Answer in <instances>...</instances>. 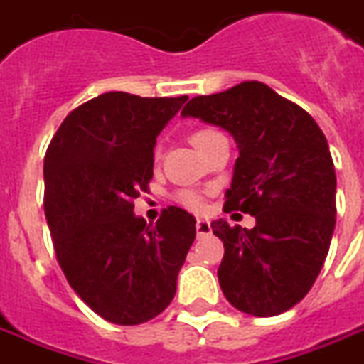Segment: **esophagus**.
<instances>
[{
	"label": "esophagus",
	"instance_id": "obj_1",
	"mask_svg": "<svg viewBox=\"0 0 364 364\" xmlns=\"http://www.w3.org/2000/svg\"><path fill=\"white\" fill-rule=\"evenodd\" d=\"M196 232L199 237H203V235H208V233H210V222L205 220V218H197Z\"/></svg>",
	"mask_w": 364,
	"mask_h": 364
}]
</instances>
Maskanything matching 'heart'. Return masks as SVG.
I'll return each mask as SVG.
<instances>
[{"label":"heart","mask_w":364,"mask_h":364,"mask_svg":"<svg viewBox=\"0 0 364 364\" xmlns=\"http://www.w3.org/2000/svg\"><path fill=\"white\" fill-rule=\"evenodd\" d=\"M213 134H216V131H210V129H201V131H196L191 132L190 136V142L196 146V148H199L207 138H210ZM174 199L182 205V207L190 208V210H203V207H205V203H203L201 196L199 193H196V191H190V190H182L178 191L176 196H174Z\"/></svg>","instance_id":"obj_1"}]
</instances>
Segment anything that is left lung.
<instances>
[{
	"mask_svg": "<svg viewBox=\"0 0 364 364\" xmlns=\"http://www.w3.org/2000/svg\"><path fill=\"white\" fill-rule=\"evenodd\" d=\"M233 136L239 157L224 208L256 218L252 230L210 224L224 243L218 281L243 314L273 317L314 287L336 224V174L311 115L260 81L196 97L182 109Z\"/></svg>",
	"mask_w": 364,
	"mask_h": 364,
	"instance_id": "left-lung-1",
	"label": "left lung"
}]
</instances>
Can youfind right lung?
Listing matches in <instances>:
<instances>
[{
    "label": "right lung",
    "instance_id": "1",
    "mask_svg": "<svg viewBox=\"0 0 364 364\" xmlns=\"http://www.w3.org/2000/svg\"><path fill=\"white\" fill-rule=\"evenodd\" d=\"M186 100L104 92L66 115L45 154L56 260L75 294L115 325L146 323L173 302L196 239L184 208L146 224L132 205L154 176L159 132Z\"/></svg>",
    "mask_w": 364,
    "mask_h": 364
}]
</instances>
